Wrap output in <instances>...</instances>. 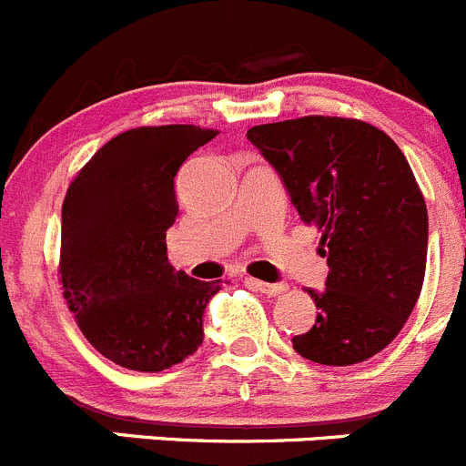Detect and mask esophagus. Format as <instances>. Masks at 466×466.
<instances>
[{"instance_id":"obj_1","label":"esophagus","mask_w":466,"mask_h":466,"mask_svg":"<svg viewBox=\"0 0 466 466\" xmlns=\"http://www.w3.org/2000/svg\"><path fill=\"white\" fill-rule=\"evenodd\" d=\"M245 281L247 286H251V289H256V291L268 293V296H279V293L286 291V284H268V281L254 279V277H247Z\"/></svg>"}]
</instances>
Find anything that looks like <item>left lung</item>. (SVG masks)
Listing matches in <instances>:
<instances>
[{
	"label": "left lung",
	"mask_w": 466,
	"mask_h": 466,
	"mask_svg": "<svg viewBox=\"0 0 466 466\" xmlns=\"http://www.w3.org/2000/svg\"><path fill=\"white\" fill-rule=\"evenodd\" d=\"M328 256L319 314L293 349L319 365H356L386 349L411 317L428 261V208L407 157L377 127L347 117L251 127Z\"/></svg>",
	"instance_id": "1"
}]
</instances>
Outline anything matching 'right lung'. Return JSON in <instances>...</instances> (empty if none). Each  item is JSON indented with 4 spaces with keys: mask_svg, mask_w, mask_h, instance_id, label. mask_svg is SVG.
<instances>
[{
    "mask_svg": "<svg viewBox=\"0 0 466 466\" xmlns=\"http://www.w3.org/2000/svg\"><path fill=\"white\" fill-rule=\"evenodd\" d=\"M215 129L138 127L83 166L62 205L64 298L101 356L161 372L203 344L205 307L221 281L175 270L166 230L177 217L175 175Z\"/></svg>",
    "mask_w": 466,
    "mask_h": 466,
    "instance_id": "obj_1",
    "label": "right lung"
}]
</instances>
